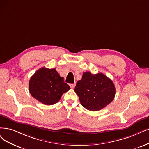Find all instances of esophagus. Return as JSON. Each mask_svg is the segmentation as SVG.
Returning <instances> with one entry per match:
<instances>
[{"mask_svg":"<svg viewBox=\"0 0 149 149\" xmlns=\"http://www.w3.org/2000/svg\"><path fill=\"white\" fill-rule=\"evenodd\" d=\"M75 85H76L75 84H70L69 85H70L71 88H74L75 86Z\"/></svg>","mask_w":149,"mask_h":149,"instance_id":"esophagus-1","label":"esophagus"}]
</instances>
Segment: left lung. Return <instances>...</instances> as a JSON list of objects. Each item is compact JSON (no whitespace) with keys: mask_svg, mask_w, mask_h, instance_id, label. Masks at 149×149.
Masks as SVG:
<instances>
[{"mask_svg":"<svg viewBox=\"0 0 149 149\" xmlns=\"http://www.w3.org/2000/svg\"><path fill=\"white\" fill-rule=\"evenodd\" d=\"M82 106L91 111L106 107L114 99L115 88L113 81L102 73L84 72L74 89Z\"/></svg>","mask_w":149,"mask_h":149,"instance_id":"left-lung-1","label":"left lung"}]
</instances>
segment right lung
<instances>
[{"label":"right lung","mask_w":149,"mask_h":149,"mask_svg":"<svg viewBox=\"0 0 149 149\" xmlns=\"http://www.w3.org/2000/svg\"><path fill=\"white\" fill-rule=\"evenodd\" d=\"M70 89L55 68L39 69L29 82V90L32 96L47 106L58 102L63 93Z\"/></svg>","instance_id":"right-lung-1"}]
</instances>
